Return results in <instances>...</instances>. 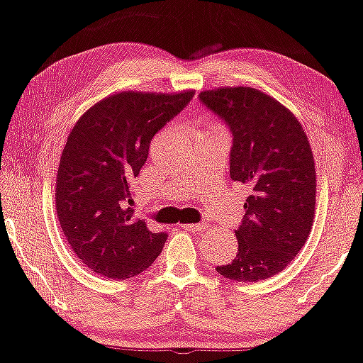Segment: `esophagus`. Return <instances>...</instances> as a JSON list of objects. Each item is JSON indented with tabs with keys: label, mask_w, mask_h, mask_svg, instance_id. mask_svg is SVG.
<instances>
[{
	"label": "esophagus",
	"mask_w": 363,
	"mask_h": 363,
	"mask_svg": "<svg viewBox=\"0 0 363 363\" xmlns=\"http://www.w3.org/2000/svg\"><path fill=\"white\" fill-rule=\"evenodd\" d=\"M183 228L191 230V233H201V230L208 228V224L206 223H196V224H186V225H183Z\"/></svg>",
	"instance_id": "34e87169"
}]
</instances>
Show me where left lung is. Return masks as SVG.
Returning a JSON list of instances; mask_svg holds the SVG:
<instances>
[{
  "mask_svg": "<svg viewBox=\"0 0 363 363\" xmlns=\"http://www.w3.org/2000/svg\"><path fill=\"white\" fill-rule=\"evenodd\" d=\"M233 134L229 173L247 188L239 249L216 267L224 278L260 281L281 272L306 242L316 206V169L308 135L291 111L255 88L199 93Z\"/></svg>",
  "mask_w": 363,
  "mask_h": 363,
  "instance_id": "8db88e82",
  "label": "left lung"
}]
</instances>
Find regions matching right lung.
Returning a JSON list of instances; mask_svg holds the SVG:
<instances>
[{
	"mask_svg": "<svg viewBox=\"0 0 363 363\" xmlns=\"http://www.w3.org/2000/svg\"><path fill=\"white\" fill-rule=\"evenodd\" d=\"M194 96L121 91L101 99L73 125L57 172L60 228L75 255L98 275L125 280L149 269L169 235L134 219L130 183L150 140Z\"/></svg>",
	"mask_w": 363,
	"mask_h": 363,
	"instance_id": "right-lung-1",
	"label": "right lung"
}]
</instances>
